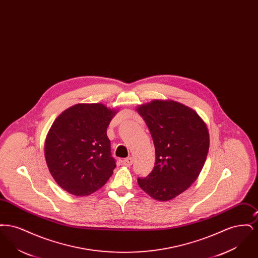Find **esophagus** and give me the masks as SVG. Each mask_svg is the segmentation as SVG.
<instances>
[{
  "label": "esophagus",
  "instance_id": "esophagus-1",
  "mask_svg": "<svg viewBox=\"0 0 258 258\" xmlns=\"http://www.w3.org/2000/svg\"><path fill=\"white\" fill-rule=\"evenodd\" d=\"M123 164L124 166H131L133 164V158H126L123 160Z\"/></svg>",
  "mask_w": 258,
  "mask_h": 258
}]
</instances>
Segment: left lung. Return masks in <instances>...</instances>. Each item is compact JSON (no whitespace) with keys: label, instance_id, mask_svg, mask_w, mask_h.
Masks as SVG:
<instances>
[{"label":"left lung","instance_id":"left-lung-1","mask_svg":"<svg viewBox=\"0 0 258 258\" xmlns=\"http://www.w3.org/2000/svg\"><path fill=\"white\" fill-rule=\"evenodd\" d=\"M136 111L156 151L153 170L137 183L152 198L171 200L195 183L203 168L210 145L207 125L194 109L171 99H155Z\"/></svg>","mask_w":258,"mask_h":258}]
</instances>
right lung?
<instances>
[{
  "mask_svg": "<svg viewBox=\"0 0 258 258\" xmlns=\"http://www.w3.org/2000/svg\"><path fill=\"white\" fill-rule=\"evenodd\" d=\"M116 113L102 103H78L52 123L45 160L56 183L71 195L90 196L113 174L116 164L106 130Z\"/></svg>",
  "mask_w": 258,
  "mask_h": 258,
  "instance_id": "1",
  "label": "right lung"
}]
</instances>
